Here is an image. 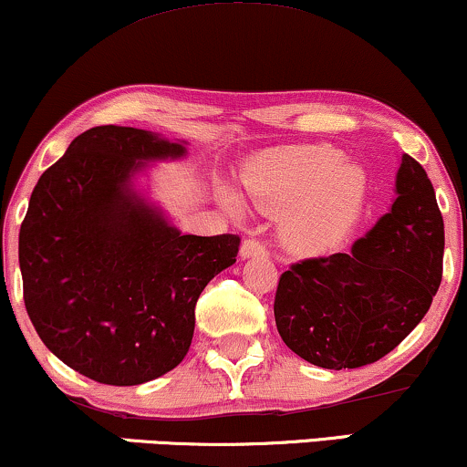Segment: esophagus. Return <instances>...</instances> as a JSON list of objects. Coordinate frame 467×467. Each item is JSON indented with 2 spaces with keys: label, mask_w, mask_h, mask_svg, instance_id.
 Wrapping results in <instances>:
<instances>
[{
  "label": "esophagus",
  "mask_w": 467,
  "mask_h": 467,
  "mask_svg": "<svg viewBox=\"0 0 467 467\" xmlns=\"http://www.w3.org/2000/svg\"><path fill=\"white\" fill-rule=\"evenodd\" d=\"M240 255L243 257H266L268 255V249L266 244L262 243L260 238H246L243 243V249H240Z\"/></svg>",
  "instance_id": "obj_1"
}]
</instances>
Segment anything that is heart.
Here are the masks:
<instances>
[{
	"instance_id": "1",
	"label": "heart",
	"mask_w": 467,
	"mask_h": 467,
	"mask_svg": "<svg viewBox=\"0 0 467 467\" xmlns=\"http://www.w3.org/2000/svg\"><path fill=\"white\" fill-rule=\"evenodd\" d=\"M331 147H303L270 155L244 175V188L266 210H295L287 235L303 249H327L337 243L359 212L366 175ZM223 205L240 212V199L223 190Z\"/></svg>"
}]
</instances>
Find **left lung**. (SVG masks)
<instances>
[{
    "label": "left lung",
    "instance_id": "left-lung-1",
    "mask_svg": "<svg viewBox=\"0 0 467 467\" xmlns=\"http://www.w3.org/2000/svg\"><path fill=\"white\" fill-rule=\"evenodd\" d=\"M441 262L444 218L433 183L405 153L394 203L364 238L348 253L303 260L281 275L275 295L279 336L327 370L374 364L429 312Z\"/></svg>",
    "mask_w": 467,
    "mask_h": 467
}]
</instances>
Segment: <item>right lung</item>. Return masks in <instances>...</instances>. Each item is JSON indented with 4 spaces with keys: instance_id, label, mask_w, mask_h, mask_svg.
Segmentation results:
<instances>
[{
    "instance_id": "1",
    "label": "right lung",
    "mask_w": 467,
    "mask_h": 467,
    "mask_svg": "<svg viewBox=\"0 0 467 467\" xmlns=\"http://www.w3.org/2000/svg\"><path fill=\"white\" fill-rule=\"evenodd\" d=\"M183 142L99 125L40 175L19 232L23 301L43 344L75 372L140 385L182 364L203 287L238 255L240 238L182 235L131 188Z\"/></svg>"
}]
</instances>
